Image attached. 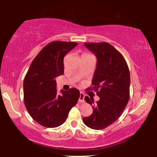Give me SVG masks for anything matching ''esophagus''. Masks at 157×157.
<instances>
[{
	"label": "esophagus",
	"mask_w": 157,
	"mask_h": 157,
	"mask_svg": "<svg viewBox=\"0 0 157 157\" xmlns=\"http://www.w3.org/2000/svg\"><path fill=\"white\" fill-rule=\"evenodd\" d=\"M84 94L83 93H81L80 94V96H79V99H78V101L81 102V103H83L85 101L84 100Z\"/></svg>",
	"instance_id": "obj_1"
}]
</instances>
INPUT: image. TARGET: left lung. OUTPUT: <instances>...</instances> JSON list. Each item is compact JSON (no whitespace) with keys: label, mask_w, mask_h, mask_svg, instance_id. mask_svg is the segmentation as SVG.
Here are the masks:
<instances>
[{"label":"left lung","mask_w":157,"mask_h":157,"mask_svg":"<svg viewBox=\"0 0 157 157\" xmlns=\"http://www.w3.org/2000/svg\"><path fill=\"white\" fill-rule=\"evenodd\" d=\"M85 46L96 56V68L92 85L89 90H95L99 100L84 99L93 108V113L84 117L83 121L88 127L99 130L117 121L129 99L130 74L123 56L111 44L106 42L85 43Z\"/></svg>","instance_id":"left-lung-1"}]
</instances>
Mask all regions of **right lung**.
<instances>
[{
	"label": "right lung",
	"mask_w": 157,
	"mask_h": 157,
	"mask_svg": "<svg viewBox=\"0 0 157 157\" xmlns=\"http://www.w3.org/2000/svg\"><path fill=\"white\" fill-rule=\"evenodd\" d=\"M78 44L53 41L38 53L23 81V96L31 117L40 125L54 128L63 124L78 101L80 92L72 88L59 95L56 77L63 74V58Z\"/></svg>",
	"instance_id": "right-lung-1"
}]
</instances>
